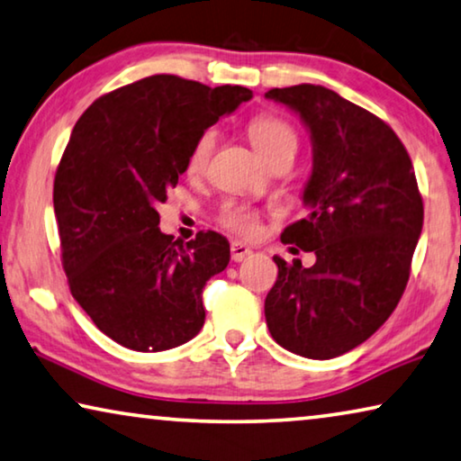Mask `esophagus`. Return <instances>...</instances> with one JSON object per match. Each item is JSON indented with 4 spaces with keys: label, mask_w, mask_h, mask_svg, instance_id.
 I'll list each match as a JSON object with an SVG mask.
<instances>
[{
    "label": "esophagus",
    "mask_w": 461,
    "mask_h": 461,
    "mask_svg": "<svg viewBox=\"0 0 461 461\" xmlns=\"http://www.w3.org/2000/svg\"><path fill=\"white\" fill-rule=\"evenodd\" d=\"M252 254L250 246H246L244 242H231V260H236V263H240V260L249 258Z\"/></svg>",
    "instance_id": "obj_1"
}]
</instances>
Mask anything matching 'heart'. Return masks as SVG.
Masks as SVG:
<instances>
[{"mask_svg":"<svg viewBox=\"0 0 461 461\" xmlns=\"http://www.w3.org/2000/svg\"><path fill=\"white\" fill-rule=\"evenodd\" d=\"M249 139L257 153L263 157L265 161H271L275 155L279 153H296L298 136L285 120L277 118V115H258V118L250 120L249 123ZM217 142L215 130H204L198 136L194 147H192L188 155V174L198 176L207 169V163L211 159L212 149ZM219 221L231 231L240 233V236L252 238L257 236L260 230V215L249 204L228 203L223 204L221 212H219Z\"/></svg>","mask_w":461,"mask_h":461,"instance_id":"1","label":"heart"}]
</instances>
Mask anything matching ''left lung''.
Returning <instances> with one entry per match:
<instances>
[{"mask_svg":"<svg viewBox=\"0 0 461 461\" xmlns=\"http://www.w3.org/2000/svg\"><path fill=\"white\" fill-rule=\"evenodd\" d=\"M265 97L292 109L311 134L308 215L281 240L317 257L306 269L275 254L267 327L281 348L329 360L366 341L395 311L422 231V198L408 150L376 115L321 85Z\"/></svg>","mask_w":461,"mask_h":461,"instance_id":"obj_1","label":"left lung"}]
</instances>
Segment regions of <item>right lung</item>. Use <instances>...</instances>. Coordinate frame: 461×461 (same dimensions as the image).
Listing matches in <instances>:
<instances>
[{"mask_svg":"<svg viewBox=\"0 0 461 461\" xmlns=\"http://www.w3.org/2000/svg\"><path fill=\"white\" fill-rule=\"evenodd\" d=\"M250 99L157 74L103 95L74 126L53 184L61 258L72 296L120 346L163 352L203 329V287L228 267L230 242L211 230L174 242L157 207L198 136Z\"/></svg>","mask_w":461,"mask_h":461,"instance_id":"1","label":"right lung"}]
</instances>
